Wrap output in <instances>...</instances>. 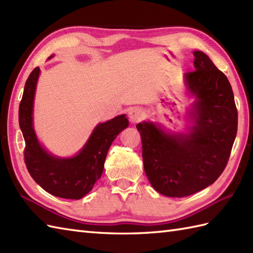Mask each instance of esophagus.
Masks as SVG:
<instances>
[{
    "label": "esophagus",
    "mask_w": 253,
    "mask_h": 253,
    "mask_svg": "<svg viewBox=\"0 0 253 253\" xmlns=\"http://www.w3.org/2000/svg\"><path fill=\"white\" fill-rule=\"evenodd\" d=\"M128 117H129V121L131 123H138L144 117V112L138 109V107H135V109H131L128 112Z\"/></svg>",
    "instance_id": "1"
}]
</instances>
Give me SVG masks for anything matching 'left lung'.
I'll return each instance as SVG.
<instances>
[{
	"label": "left lung",
	"mask_w": 253,
	"mask_h": 253,
	"mask_svg": "<svg viewBox=\"0 0 253 253\" xmlns=\"http://www.w3.org/2000/svg\"><path fill=\"white\" fill-rule=\"evenodd\" d=\"M196 71L185 74L196 95L188 133L168 135L153 123L137 124L144 171L161 195L181 198L215 181L228 162L237 133L238 114L227 77L201 51L193 52Z\"/></svg>",
	"instance_id": "obj_1"
}]
</instances>
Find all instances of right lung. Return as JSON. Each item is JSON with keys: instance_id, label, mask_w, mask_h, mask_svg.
Here are the masks:
<instances>
[{"instance_id": "right-lung-1", "label": "right lung", "mask_w": 253, "mask_h": 253, "mask_svg": "<svg viewBox=\"0 0 253 253\" xmlns=\"http://www.w3.org/2000/svg\"><path fill=\"white\" fill-rule=\"evenodd\" d=\"M39 74V67L30 73L19 104V127L26 143L24 158L27 169L46 192L58 198L79 200L92 189L101 177L112 142L129 123L126 115H120L99 124L77 155L68 159L53 157L41 147L32 125V109Z\"/></svg>"}]
</instances>
